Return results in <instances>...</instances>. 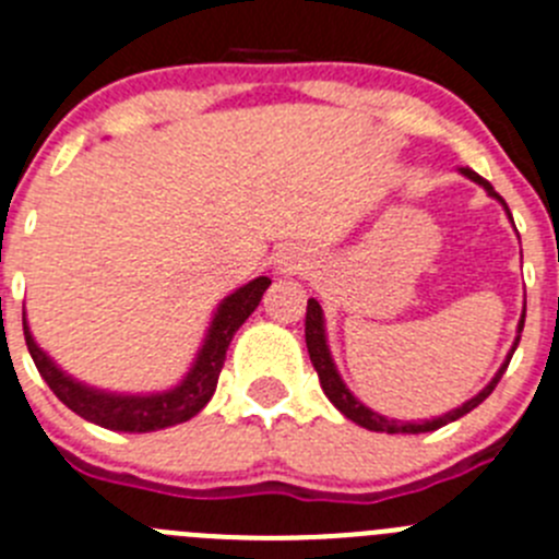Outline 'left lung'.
I'll use <instances>...</instances> for the list:
<instances>
[{
  "label": "left lung",
  "mask_w": 559,
  "mask_h": 559,
  "mask_svg": "<svg viewBox=\"0 0 559 559\" xmlns=\"http://www.w3.org/2000/svg\"><path fill=\"white\" fill-rule=\"evenodd\" d=\"M463 174H465V177H468V179H474V182H479V186H483L485 191L490 193V197H496L501 204H504V199H501L499 193L493 191V186H490L488 179H483L477 171H471V168H463ZM504 210H507V204H504ZM507 213H510V210H507ZM524 316H526V313H524ZM524 316H521V321H519V332L524 330ZM305 341H307V352H310V362H313L316 373H319V382H321V388H324L326 399H330V402L335 404V407L341 409L343 416L349 418V421L360 424V427H366V429H373V432H391V435H396V432H413V435H418V432H432V429L443 427V424H449V421H457V418H463L465 413H471V409H474V407H479V404H483L485 399H488L490 393H493V388L499 385L501 373H504L507 366H510V357H513V352H515V346H519L521 335L515 337L513 349H510V355H507L504 366L499 368V373H496L493 380H490V385L485 388V391H479L477 396L471 399V402H465L463 407L452 409V413H447V416L432 418V421H424V424L393 421V418H385V416H380V413H373V409H368L366 404H360L355 396H352L349 388L343 385V380H341V377H337L335 362H332L330 349H326L324 316H321V305H319V301H316V299H307Z\"/></svg>",
  "instance_id": "1"
}]
</instances>
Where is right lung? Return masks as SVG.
Wrapping results in <instances>:
<instances>
[{"label":"right lung","mask_w":559,"mask_h":559,"mask_svg":"<svg viewBox=\"0 0 559 559\" xmlns=\"http://www.w3.org/2000/svg\"><path fill=\"white\" fill-rule=\"evenodd\" d=\"M271 285L269 276H258L249 285L235 290L233 296L222 301L216 319L210 324L204 346L199 352L197 362L188 371V377L179 382L174 391L168 393H152V396H116V393H102L94 388H85L66 377L58 366H55L44 352L38 349V343L29 335V326L24 321V341L33 355L35 368L46 380V385L52 388L55 396L74 409L76 416L85 421H94L105 429H116V432H155V429L174 427L188 418H193L204 404L210 402L213 391H216L218 373H222L224 360H227V349L238 326L243 324L249 316L254 313V307L263 299L265 288Z\"/></svg>","instance_id":"right-lung-1"}]
</instances>
